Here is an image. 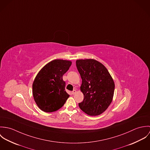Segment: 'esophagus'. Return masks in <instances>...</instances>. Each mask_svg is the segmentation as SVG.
Returning <instances> with one entry per match:
<instances>
[{
    "label": "esophagus",
    "mask_w": 150,
    "mask_h": 150,
    "mask_svg": "<svg viewBox=\"0 0 150 150\" xmlns=\"http://www.w3.org/2000/svg\"><path fill=\"white\" fill-rule=\"evenodd\" d=\"M76 92H77V91H76V90H75V89H74V90H73V91H72V92H71V93H72V94H73V95H74V94H75V93H76Z\"/></svg>",
    "instance_id": "esophagus-1"
}]
</instances>
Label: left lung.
<instances>
[{
	"instance_id": "8db88e82",
	"label": "left lung",
	"mask_w": 150,
	"mask_h": 150,
	"mask_svg": "<svg viewBox=\"0 0 150 150\" xmlns=\"http://www.w3.org/2000/svg\"><path fill=\"white\" fill-rule=\"evenodd\" d=\"M76 66L82 79L80 89L84 95L79 107L91 116L102 114L112 100L115 84L112 77L103 64L93 59H78Z\"/></svg>"
}]
</instances>
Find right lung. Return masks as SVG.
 I'll use <instances>...</instances> for the list:
<instances>
[{
    "label": "right lung",
    "mask_w": 150,
    "mask_h": 150,
    "mask_svg": "<svg viewBox=\"0 0 150 150\" xmlns=\"http://www.w3.org/2000/svg\"><path fill=\"white\" fill-rule=\"evenodd\" d=\"M71 64L70 61L55 59L45 64L36 76L32 85L33 96L43 111L51 112L59 110L69 97L62 77Z\"/></svg>",
    "instance_id": "right-lung-1"
}]
</instances>
